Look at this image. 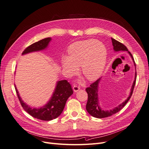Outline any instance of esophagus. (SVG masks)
<instances>
[{"label": "esophagus", "instance_id": "1", "mask_svg": "<svg viewBox=\"0 0 149 149\" xmlns=\"http://www.w3.org/2000/svg\"><path fill=\"white\" fill-rule=\"evenodd\" d=\"M80 89V87L77 86H76V85H74V86H73V90H74V92H78V91H79Z\"/></svg>", "mask_w": 149, "mask_h": 149}]
</instances>
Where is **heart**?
<instances>
[{"label": "heart", "mask_w": 149, "mask_h": 149, "mask_svg": "<svg viewBox=\"0 0 149 149\" xmlns=\"http://www.w3.org/2000/svg\"><path fill=\"white\" fill-rule=\"evenodd\" d=\"M107 51L105 46L95 39L77 42L68 49V57L61 58V68L70 77L75 74L77 67L81 66V74L89 81L98 79L106 63Z\"/></svg>", "instance_id": "b5f03b06"}]
</instances>
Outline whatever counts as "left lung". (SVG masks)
Returning a JSON list of instances; mask_svg holds the SVG:
<instances>
[{
	"label": "left lung",
	"instance_id": "obj_1",
	"mask_svg": "<svg viewBox=\"0 0 149 149\" xmlns=\"http://www.w3.org/2000/svg\"><path fill=\"white\" fill-rule=\"evenodd\" d=\"M112 45L113 46V50L115 52H118L120 51H127L130 57L132 58V60L134 62V65L135 66V63L134 59V57H133L132 54L128 51L127 48H126V46H124L123 43L119 42L118 41H117L115 39L111 38ZM135 80L134 81V83H133V84L132 86V88L130 90V95L128 97V98L125 100L123 103L120 104L118 106L115 107V108L111 109L109 111H104L102 109L99 104V100H98V88H99V84L101 81V78H100L97 81H95L94 83H92L90 86L89 88H87L86 89V91L88 95V99L87 101V104H86V109L88 113L92 116L95 117V118H106V117L110 116L120 111H121V109H122L124 106L126 104V103L128 102V101L130 100L133 91H134V87L136 83V71L135 72Z\"/></svg>",
	"mask_w": 149,
	"mask_h": 149
}]
</instances>
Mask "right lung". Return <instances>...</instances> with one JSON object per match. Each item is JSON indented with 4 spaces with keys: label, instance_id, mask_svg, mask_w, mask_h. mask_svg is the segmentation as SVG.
I'll return each instance as SVG.
<instances>
[{
    "label": "right lung",
    "instance_id": "add662e5",
    "mask_svg": "<svg viewBox=\"0 0 149 149\" xmlns=\"http://www.w3.org/2000/svg\"><path fill=\"white\" fill-rule=\"evenodd\" d=\"M51 40V38L48 37L31 45L22 52V55L45 49ZM15 89L23 109L34 118L43 121H50L60 116L63 111L67 100L73 93L71 86L67 80L58 81L51 99L47 104L40 108H31L23 102L15 86Z\"/></svg>",
    "mask_w": 149,
    "mask_h": 149
}]
</instances>
